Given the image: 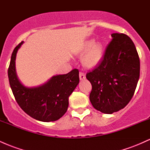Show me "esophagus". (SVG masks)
Masks as SVG:
<instances>
[{"label": "esophagus", "instance_id": "esophagus-1", "mask_svg": "<svg viewBox=\"0 0 150 150\" xmlns=\"http://www.w3.org/2000/svg\"><path fill=\"white\" fill-rule=\"evenodd\" d=\"M79 76H80V80H84L85 79V75L83 73H80Z\"/></svg>", "mask_w": 150, "mask_h": 150}]
</instances>
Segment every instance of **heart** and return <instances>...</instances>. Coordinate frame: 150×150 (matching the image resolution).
<instances>
[{
  "instance_id": "1",
  "label": "heart",
  "mask_w": 150,
  "mask_h": 150,
  "mask_svg": "<svg viewBox=\"0 0 150 150\" xmlns=\"http://www.w3.org/2000/svg\"><path fill=\"white\" fill-rule=\"evenodd\" d=\"M83 54L81 62L85 68L92 69L99 65L104 57V46L99 42H94V39H89L83 43L78 50V53Z\"/></svg>"
}]
</instances>
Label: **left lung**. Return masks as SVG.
Instances as JSON below:
<instances>
[{
    "label": "left lung",
    "instance_id": "obj_1",
    "mask_svg": "<svg viewBox=\"0 0 150 150\" xmlns=\"http://www.w3.org/2000/svg\"><path fill=\"white\" fill-rule=\"evenodd\" d=\"M112 41L99 65L86 77L92 84L89 100L106 114L123 108L132 99L140 77V59L135 46L124 34H111Z\"/></svg>",
    "mask_w": 150,
    "mask_h": 150
}]
</instances>
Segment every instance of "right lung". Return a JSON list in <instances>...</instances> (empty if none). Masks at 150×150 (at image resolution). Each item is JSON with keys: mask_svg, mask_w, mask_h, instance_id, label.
<instances>
[{"mask_svg": "<svg viewBox=\"0 0 150 150\" xmlns=\"http://www.w3.org/2000/svg\"><path fill=\"white\" fill-rule=\"evenodd\" d=\"M23 43L15 48L8 70L13 95L19 106L32 118L42 122L57 120L67 111L68 98L79 84L78 70L53 75L39 86L26 87L19 80L15 68L17 53Z\"/></svg>", "mask_w": 150, "mask_h": 150, "instance_id": "add662e5", "label": "right lung"}]
</instances>
